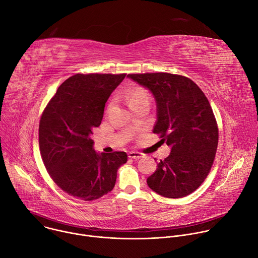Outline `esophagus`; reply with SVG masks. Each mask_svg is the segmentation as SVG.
Masks as SVG:
<instances>
[{
  "label": "esophagus",
  "mask_w": 258,
  "mask_h": 258,
  "mask_svg": "<svg viewBox=\"0 0 258 258\" xmlns=\"http://www.w3.org/2000/svg\"><path fill=\"white\" fill-rule=\"evenodd\" d=\"M128 157H130V158H132V159L138 160V159L142 158V157H143V155H142L141 153H139V152H130V153H128Z\"/></svg>",
  "instance_id": "34e87169"
}]
</instances>
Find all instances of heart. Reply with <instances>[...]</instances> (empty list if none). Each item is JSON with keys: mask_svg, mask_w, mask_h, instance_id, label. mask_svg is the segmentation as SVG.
Instances as JSON below:
<instances>
[{"mask_svg": "<svg viewBox=\"0 0 258 258\" xmlns=\"http://www.w3.org/2000/svg\"><path fill=\"white\" fill-rule=\"evenodd\" d=\"M143 99H148V96H147V94L141 90V89H135L132 93H131V96H130V99H128V103H133V102H136V101H140V100H143Z\"/></svg>", "mask_w": 258, "mask_h": 258, "instance_id": "obj_1", "label": "heart"}]
</instances>
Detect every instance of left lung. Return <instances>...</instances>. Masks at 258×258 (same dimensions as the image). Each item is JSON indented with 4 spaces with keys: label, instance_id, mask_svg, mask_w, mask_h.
Returning a JSON list of instances; mask_svg holds the SVG:
<instances>
[{
    "label": "left lung",
    "instance_id": "obj_1",
    "mask_svg": "<svg viewBox=\"0 0 258 258\" xmlns=\"http://www.w3.org/2000/svg\"><path fill=\"white\" fill-rule=\"evenodd\" d=\"M155 99L156 124L162 144L170 153L157 163L147 178L151 190L166 198L193 193L212 166L218 143V128L211 106L200 88L190 79L171 73L128 75Z\"/></svg>",
    "mask_w": 258,
    "mask_h": 258
}]
</instances>
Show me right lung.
<instances>
[{
    "label": "right lung",
    "instance_id": "obj_1",
    "mask_svg": "<svg viewBox=\"0 0 258 258\" xmlns=\"http://www.w3.org/2000/svg\"><path fill=\"white\" fill-rule=\"evenodd\" d=\"M126 75H76L51 99L40 121L39 143L56 185L85 201L99 199L115 186L125 152L98 153L91 138L101 124L105 103Z\"/></svg>",
    "mask_w": 258,
    "mask_h": 258
}]
</instances>
